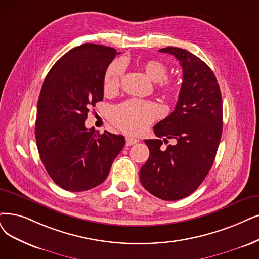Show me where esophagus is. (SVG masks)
I'll return each mask as SVG.
<instances>
[{
    "instance_id": "1",
    "label": "esophagus",
    "mask_w": 259,
    "mask_h": 259,
    "mask_svg": "<svg viewBox=\"0 0 259 259\" xmlns=\"http://www.w3.org/2000/svg\"><path fill=\"white\" fill-rule=\"evenodd\" d=\"M139 140L136 139V138H133V137H126V146L130 147V146H133V144L137 143Z\"/></svg>"
}]
</instances>
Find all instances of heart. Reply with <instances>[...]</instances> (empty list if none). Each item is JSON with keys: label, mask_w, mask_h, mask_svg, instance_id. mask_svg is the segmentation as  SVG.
I'll return each instance as SVG.
<instances>
[{"label": "heart", "mask_w": 259, "mask_h": 259, "mask_svg": "<svg viewBox=\"0 0 259 259\" xmlns=\"http://www.w3.org/2000/svg\"><path fill=\"white\" fill-rule=\"evenodd\" d=\"M144 74L154 82H158V89L165 96H173L179 90L177 81L167 79L169 69L159 60H149L142 66ZM123 75V65L113 61L104 74L103 88L106 94H113L120 87ZM159 115V109L152 102L128 100L113 107L110 112L111 123L119 130L128 134H139L147 128Z\"/></svg>", "instance_id": "obj_1"}]
</instances>
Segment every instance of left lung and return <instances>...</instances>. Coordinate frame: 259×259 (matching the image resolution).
Wrapping results in <instances>:
<instances>
[{
	"mask_svg": "<svg viewBox=\"0 0 259 259\" xmlns=\"http://www.w3.org/2000/svg\"><path fill=\"white\" fill-rule=\"evenodd\" d=\"M159 52L180 61L183 84L174 111L153 127L158 139L144 140L150 156L140 182L157 198L177 201L191 194L211 169L222 135V98L213 72L198 56L174 47ZM160 138L176 143L162 150Z\"/></svg>",
	"mask_w": 259,
	"mask_h": 259,
	"instance_id": "1",
	"label": "left lung"
}]
</instances>
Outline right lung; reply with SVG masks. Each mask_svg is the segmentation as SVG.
I'll return each instance as SVG.
<instances>
[{
  "instance_id": "1",
  "label": "right lung",
  "mask_w": 259,
  "mask_h": 259,
  "mask_svg": "<svg viewBox=\"0 0 259 259\" xmlns=\"http://www.w3.org/2000/svg\"><path fill=\"white\" fill-rule=\"evenodd\" d=\"M117 51L85 44L61 56L41 88L35 135L45 168L59 187L89 190L107 178L125 144L122 135L87 130L89 108L103 100V79Z\"/></svg>"
}]
</instances>
